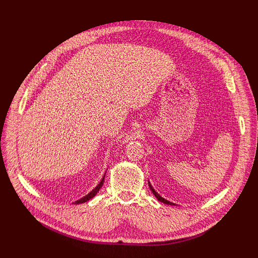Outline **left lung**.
Here are the masks:
<instances>
[{
  "label": "left lung",
  "mask_w": 258,
  "mask_h": 258,
  "mask_svg": "<svg viewBox=\"0 0 258 258\" xmlns=\"http://www.w3.org/2000/svg\"><path fill=\"white\" fill-rule=\"evenodd\" d=\"M149 186H150V188H151V190H152V193L154 194V196L156 197V199L160 201V202H162V203H164V204H168V205H175L174 203H172V202H169V201H167V200H165V199H163V197L158 194V193H156V190L153 188V186L151 185V183L149 182Z\"/></svg>",
  "instance_id": "left-lung-1"
}]
</instances>
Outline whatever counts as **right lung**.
Masks as SVG:
<instances>
[{
    "label": "right lung",
    "instance_id": "add662e5",
    "mask_svg": "<svg viewBox=\"0 0 258 258\" xmlns=\"http://www.w3.org/2000/svg\"><path fill=\"white\" fill-rule=\"evenodd\" d=\"M105 174H106V173H105ZM104 177H105V175H104V176H103V178H102V180L100 182V184H98V185L96 186V187L91 191V193H89V194H87L86 196H84L83 199H81V200H79V201H76V202H75V204H81V203H85V202H87V201H90V200L92 199V197H94V196L97 194V191L100 190V188H101L102 186H103V183H104Z\"/></svg>",
    "mask_w": 258,
    "mask_h": 258
}]
</instances>
